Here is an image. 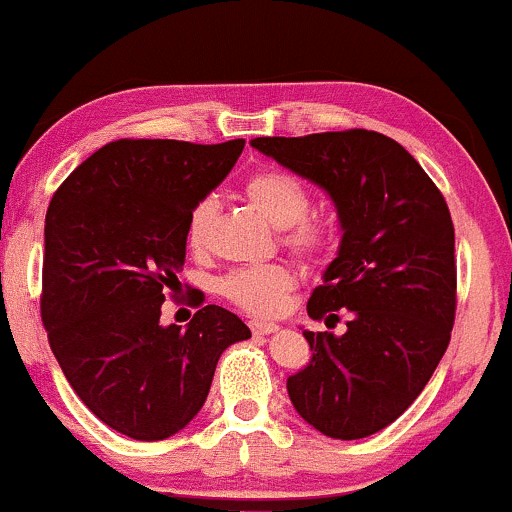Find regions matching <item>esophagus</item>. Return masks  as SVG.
Instances as JSON below:
<instances>
[{
    "label": "esophagus",
    "instance_id": "1",
    "mask_svg": "<svg viewBox=\"0 0 512 512\" xmlns=\"http://www.w3.org/2000/svg\"><path fill=\"white\" fill-rule=\"evenodd\" d=\"M250 330L255 335H269V333H277L279 325L267 323V320H250Z\"/></svg>",
    "mask_w": 512,
    "mask_h": 512
}]
</instances>
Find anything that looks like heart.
Returning <instances> with one entry per match:
<instances>
[{"instance_id":"heart-1","label":"heart","mask_w":512,"mask_h":512,"mask_svg":"<svg viewBox=\"0 0 512 512\" xmlns=\"http://www.w3.org/2000/svg\"><path fill=\"white\" fill-rule=\"evenodd\" d=\"M245 199L274 228H286L284 243L306 262H318L333 243V230L323 218L308 216L311 194L294 174L282 170H260L245 179ZM218 218V201L213 196L196 201L187 218V245L194 252H206L211 245ZM294 272L286 265L247 267L228 274L221 282V294L252 316H277L284 311L294 291Z\"/></svg>"}]
</instances>
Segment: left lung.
I'll use <instances>...</instances> for the list:
<instances>
[{
	"mask_svg": "<svg viewBox=\"0 0 512 512\" xmlns=\"http://www.w3.org/2000/svg\"><path fill=\"white\" fill-rule=\"evenodd\" d=\"M252 148L328 192L338 257L308 316L342 335L303 338L313 357L286 379L296 413L323 435L359 440L391 425L440 364L457 311L454 226L445 196L396 140L376 131L255 138Z\"/></svg>",
	"mask_w": 512,
	"mask_h": 512,
	"instance_id": "8db88e82",
	"label": "left lung"
}]
</instances>
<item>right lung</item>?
<instances>
[{"instance_id":"add662e5","label":"right lung","mask_w":512,"mask_h":512,"mask_svg":"<svg viewBox=\"0 0 512 512\" xmlns=\"http://www.w3.org/2000/svg\"><path fill=\"white\" fill-rule=\"evenodd\" d=\"M243 148V138H121L89 155L50 199L41 294L50 350L84 406L133 440L187 428L218 357L250 338L221 306L199 308L187 330L160 325L187 255L189 211Z\"/></svg>"}]
</instances>
